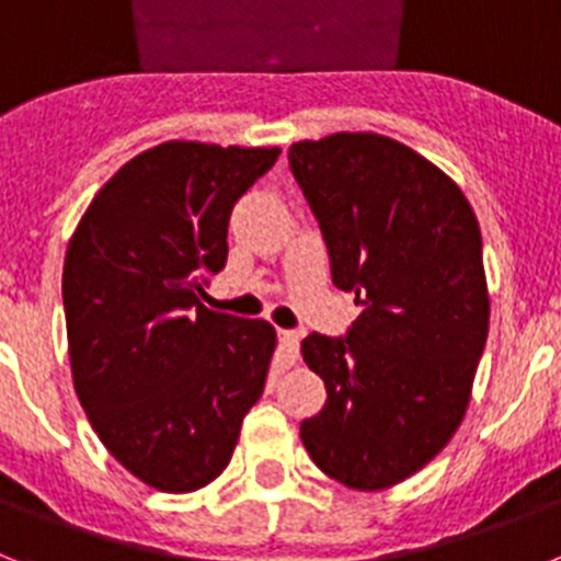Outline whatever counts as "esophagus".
Segmentation results:
<instances>
[{"label":"esophagus","instance_id":"34e87169","mask_svg":"<svg viewBox=\"0 0 561 561\" xmlns=\"http://www.w3.org/2000/svg\"><path fill=\"white\" fill-rule=\"evenodd\" d=\"M279 351L282 359L294 365L296 356H299V333L296 331H279Z\"/></svg>","mask_w":561,"mask_h":561}]
</instances>
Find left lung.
Returning <instances> with one entry per match:
<instances>
[{
  "label": "left lung",
  "mask_w": 561,
  "mask_h": 561,
  "mask_svg": "<svg viewBox=\"0 0 561 561\" xmlns=\"http://www.w3.org/2000/svg\"><path fill=\"white\" fill-rule=\"evenodd\" d=\"M288 159L333 285L362 305L345 339L302 342L328 399L299 436L331 479L385 491L425 468L468 413L491 324L477 214L448 173L390 136L302 139Z\"/></svg>",
  "instance_id": "obj_1"
}]
</instances>
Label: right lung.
Instances as JSON below:
<instances>
[{"mask_svg": "<svg viewBox=\"0 0 561 561\" xmlns=\"http://www.w3.org/2000/svg\"><path fill=\"white\" fill-rule=\"evenodd\" d=\"M279 148L173 139L99 187L62 271L73 390L107 454L139 482H214L265 390L276 331L199 302L228 259L230 210Z\"/></svg>", "mask_w": 561, "mask_h": 561, "instance_id": "1", "label": "right lung"}]
</instances>
